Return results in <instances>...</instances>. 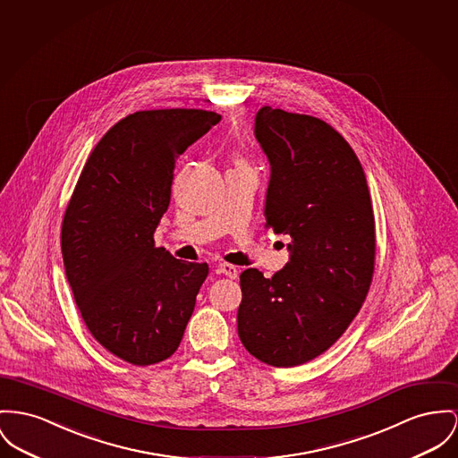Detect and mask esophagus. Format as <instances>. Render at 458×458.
Listing matches in <instances>:
<instances>
[{
  "label": "esophagus",
  "mask_w": 458,
  "mask_h": 458,
  "mask_svg": "<svg viewBox=\"0 0 458 458\" xmlns=\"http://www.w3.org/2000/svg\"><path fill=\"white\" fill-rule=\"evenodd\" d=\"M218 273H222V275L227 276V277H231V279H236L238 275H240L238 267H234V266H231V264H220V266H218Z\"/></svg>",
  "instance_id": "esophagus-1"
}]
</instances>
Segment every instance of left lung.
<instances>
[{
    "instance_id": "8db88e82",
    "label": "left lung",
    "mask_w": 458,
    "mask_h": 458,
    "mask_svg": "<svg viewBox=\"0 0 458 458\" xmlns=\"http://www.w3.org/2000/svg\"><path fill=\"white\" fill-rule=\"evenodd\" d=\"M255 139L271 165L266 227L288 234V264L273 277L240 276L238 335L271 366L323 354L360 312L375 262V218L363 166L328 123L262 107Z\"/></svg>"
}]
</instances>
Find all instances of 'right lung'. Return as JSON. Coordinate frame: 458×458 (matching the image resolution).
<instances>
[{
  "mask_svg": "<svg viewBox=\"0 0 458 458\" xmlns=\"http://www.w3.org/2000/svg\"><path fill=\"white\" fill-rule=\"evenodd\" d=\"M220 114L139 111L95 146L62 222V259L95 340L135 366L170 358L182 340L208 266L154 246L175 161Z\"/></svg>",
  "mask_w": 458,
  "mask_h": 458,
  "instance_id": "right-lung-1",
  "label": "right lung"
}]
</instances>
